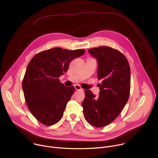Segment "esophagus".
<instances>
[{
    "instance_id": "34e87169",
    "label": "esophagus",
    "mask_w": 158,
    "mask_h": 158,
    "mask_svg": "<svg viewBox=\"0 0 158 158\" xmlns=\"http://www.w3.org/2000/svg\"><path fill=\"white\" fill-rule=\"evenodd\" d=\"M74 87H75V89L76 90H82V88L79 85H75Z\"/></svg>"
}]
</instances>
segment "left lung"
I'll use <instances>...</instances> for the list:
<instances>
[{
    "label": "left lung",
    "mask_w": 158,
    "mask_h": 158,
    "mask_svg": "<svg viewBox=\"0 0 158 158\" xmlns=\"http://www.w3.org/2000/svg\"><path fill=\"white\" fill-rule=\"evenodd\" d=\"M98 62L97 77L99 96L96 97L90 90H85L82 101L83 113L92 126L101 127L113 121L127 103L131 88V70L123 54L107 46L88 50Z\"/></svg>",
    "instance_id": "1"
}]
</instances>
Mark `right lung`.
<instances>
[{
    "instance_id": "right-lung-1",
    "label": "right lung",
    "mask_w": 158,
    "mask_h": 158,
    "mask_svg": "<svg viewBox=\"0 0 158 158\" xmlns=\"http://www.w3.org/2000/svg\"><path fill=\"white\" fill-rule=\"evenodd\" d=\"M84 53V49L55 48L37 54L29 62L22 89L28 109L42 124L51 126L62 118L75 88L65 87L59 77L67 71L74 59Z\"/></svg>"
}]
</instances>
